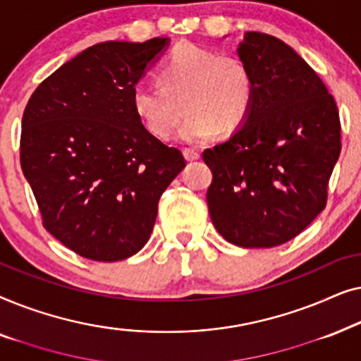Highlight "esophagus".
<instances>
[{
	"label": "esophagus",
	"instance_id": "1",
	"mask_svg": "<svg viewBox=\"0 0 361 361\" xmlns=\"http://www.w3.org/2000/svg\"><path fill=\"white\" fill-rule=\"evenodd\" d=\"M184 157L187 161H197L200 157V154H199V151L194 149V147H185Z\"/></svg>",
	"mask_w": 361,
	"mask_h": 361
}]
</instances>
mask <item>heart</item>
I'll use <instances>...</instances> for the list:
<instances>
[{
    "label": "heart",
    "mask_w": 361,
    "mask_h": 361,
    "mask_svg": "<svg viewBox=\"0 0 361 361\" xmlns=\"http://www.w3.org/2000/svg\"><path fill=\"white\" fill-rule=\"evenodd\" d=\"M161 87L136 85L133 111L145 130L157 140L174 135L187 111L180 137L187 142L210 140L216 131H238L255 103L256 83L243 59L194 44H180L159 71Z\"/></svg>",
    "instance_id": "obj_1"
}]
</instances>
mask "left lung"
I'll list each match as a JSON object with an SVG mask.
<instances>
[{"label": "left lung", "instance_id": "8db88e82", "mask_svg": "<svg viewBox=\"0 0 361 361\" xmlns=\"http://www.w3.org/2000/svg\"><path fill=\"white\" fill-rule=\"evenodd\" d=\"M238 56L255 77L248 120L202 152L210 167L212 224L243 248L293 240L327 205L342 149L337 103L314 68L281 39L246 32Z\"/></svg>", "mask_w": 361, "mask_h": 361}]
</instances>
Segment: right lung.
Here are the masks:
<instances>
[{"mask_svg": "<svg viewBox=\"0 0 361 361\" xmlns=\"http://www.w3.org/2000/svg\"><path fill=\"white\" fill-rule=\"evenodd\" d=\"M167 44H95L49 75L24 110L21 167L44 228L87 259L136 255L162 192L185 167L131 106L133 88Z\"/></svg>", "mask_w": 361, "mask_h": 361, "instance_id": "1", "label": "right lung"}]
</instances>
